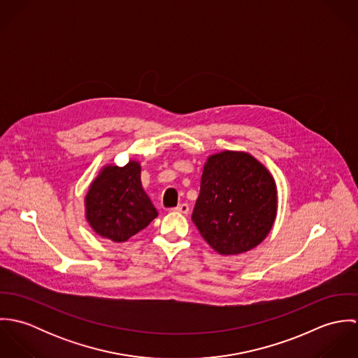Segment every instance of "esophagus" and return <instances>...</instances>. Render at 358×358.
<instances>
[{"instance_id": "obj_1", "label": "esophagus", "mask_w": 358, "mask_h": 358, "mask_svg": "<svg viewBox=\"0 0 358 358\" xmlns=\"http://www.w3.org/2000/svg\"><path fill=\"white\" fill-rule=\"evenodd\" d=\"M175 210L176 212H180V213H189V210H190V208H189V204H186V203H182V204L178 205L176 208H175Z\"/></svg>"}]
</instances>
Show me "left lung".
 Returning <instances> with one entry per match:
<instances>
[{
	"label": "left lung",
	"mask_w": 358,
	"mask_h": 358,
	"mask_svg": "<svg viewBox=\"0 0 358 358\" xmlns=\"http://www.w3.org/2000/svg\"><path fill=\"white\" fill-rule=\"evenodd\" d=\"M275 216V180L255 157L231 150L208 157L192 219L217 254L251 251L267 237Z\"/></svg>",
	"instance_id": "obj_1"
}]
</instances>
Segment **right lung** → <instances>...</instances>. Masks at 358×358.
Masks as SVG:
<instances>
[{"label": "right lung", "instance_id": "right-lung-1", "mask_svg": "<svg viewBox=\"0 0 358 358\" xmlns=\"http://www.w3.org/2000/svg\"><path fill=\"white\" fill-rule=\"evenodd\" d=\"M141 182V164L131 159L124 166L106 165L85 196V217L96 234L124 243L157 217Z\"/></svg>", "mask_w": 358, "mask_h": 358}]
</instances>
